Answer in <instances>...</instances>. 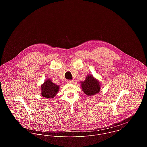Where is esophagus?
I'll return each instance as SVG.
<instances>
[{"label": "esophagus", "instance_id": "34e87169", "mask_svg": "<svg viewBox=\"0 0 147 147\" xmlns=\"http://www.w3.org/2000/svg\"><path fill=\"white\" fill-rule=\"evenodd\" d=\"M73 82H74V81L71 80H67V83H68V84H72V83H73Z\"/></svg>", "mask_w": 147, "mask_h": 147}]
</instances>
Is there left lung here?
Returning a JSON list of instances; mask_svg holds the SVG:
<instances>
[{"mask_svg":"<svg viewBox=\"0 0 147 147\" xmlns=\"http://www.w3.org/2000/svg\"><path fill=\"white\" fill-rule=\"evenodd\" d=\"M81 87L86 95L93 96L100 92L101 85L99 81L95 79L93 75H89L86 76L84 82H81Z\"/></svg>","mask_w":147,"mask_h":147,"instance_id":"left-lung-1","label":"left lung"}]
</instances>
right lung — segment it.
Masks as SVG:
<instances>
[{"mask_svg":"<svg viewBox=\"0 0 147 147\" xmlns=\"http://www.w3.org/2000/svg\"><path fill=\"white\" fill-rule=\"evenodd\" d=\"M41 88L42 96L47 98H54L59 90V86L53 83L50 79L46 80Z\"/></svg>","mask_w":147,"mask_h":147,"instance_id":"obj_1","label":"right lung"}]
</instances>
